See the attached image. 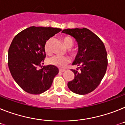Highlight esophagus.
<instances>
[{"mask_svg":"<svg viewBox=\"0 0 125 125\" xmlns=\"http://www.w3.org/2000/svg\"><path fill=\"white\" fill-rule=\"evenodd\" d=\"M64 71H65L64 69H60V70H59L60 72H63Z\"/></svg>","mask_w":125,"mask_h":125,"instance_id":"34e87169","label":"esophagus"}]
</instances>
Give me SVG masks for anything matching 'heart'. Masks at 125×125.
Segmentation results:
<instances>
[{
	"mask_svg": "<svg viewBox=\"0 0 125 125\" xmlns=\"http://www.w3.org/2000/svg\"><path fill=\"white\" fill-rule=\"evenodd\" d=\"M63 43L65 45V46L69 48V53H70L71 56H73V57L76 56L77 53L74 50L70 49V48H72L73 45H74V41H73L72 39L70 37H65L63 38ZM50 42H51V39H48V41H46V42L44 44V46L45 53L48 54H50L51 53ZM70 62H71V60H70V58L69 56H58V55H54V56L50 58L48 60V64L55 66V67L59 68L65 67L68 63H70Z\"/></svg>",
	"mask_w": 125,
	"mask_h": 125,
	"instance_id": "heart-1",
	"label": "heart"
}]
</instances>
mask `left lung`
Masks as SVG:
<instances>
[{
	"label": "left lung",
	"mask_w": 125,
	"mask_h": 125,
	"mask_svg": "<svg viewBox=\"0 0 125 125\" xmlns=\"http://www.w3.org/2000/svg\"><path fill=\"white\" fill-rule=\"evenodd\" d=\"M63 33L72 36L78 44V53L72 63L79 70H72L75 77L67 84L72 92L86 95L100 84L107 67V54L99 37L89 29H68Z\"/></svg>",
	"instance_id": "1"
}]
</instances>
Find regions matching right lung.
<instances>
[{"label": "right lung", "mask_w": 125, "mask_h": 125, "mask_svg": "<svg viewBox=\"0 0 125 125\" xmlns=\"http://www.w3.org/2000/svg\"><path fill=\"white\" fill-rule=\"evenodd\" d=\"M61 30L52 27H30L12 40L8 51V67L14 81L25 92L37 95L51 87L58 69L51 65L42 68L46 57L44 46L46 41Z\"/></svg>", "instance_id": "right-lung-1"}]
</instances>
